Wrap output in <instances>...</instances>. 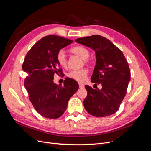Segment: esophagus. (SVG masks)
Returning a JSON list of instances; mask_svg holds the SVG:
<instances>
[{"instance_id":"esophagus-1","label":"esophagus","mask_w":151,"mask_h":151,"mask_svg":"<svg viewBox=\"0 0 151 151\" xmlns=\"http://www.w3.org/2000/svg\"><path fill=\"white\" fill-rule=\"evenodd\" d=\"M79 86L81 89H83L84 88V85L82 83H79Z\"/></svg>"}]
</instances>
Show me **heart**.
I'll use <instances>...</instances> for the list:
<instances>
[{"instance_id":"heart-1","label":"heart","mask_w":151,"mask_h":151,"mask_svg":"<svg viewBox=\"0 0 151 151\" xmlns=\"http://www.w3.org/2000/svg\"><path fill=\"white\" fill-rule=\"evenodd\" d=\"M70 52L77 55L81 58L87 61L90 55V52L88 48L81 45H77L70 48ZM56 59L58 63L62 67H65L67 66V57L65 52L63 49L59 50L56 55ZM89 71L86 68H83L77 70H71L67 74L68 78L75 80L79 83H84L88 78Z\"/></svg>"}]
</instances>
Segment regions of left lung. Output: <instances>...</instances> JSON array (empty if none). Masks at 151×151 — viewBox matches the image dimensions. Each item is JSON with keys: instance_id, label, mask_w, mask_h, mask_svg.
Wrapping results in <instances>:
<instances>
[{"instance_id": "8db88e82", "label": "left lung", "mask_w": 151, "mask_h": 151, "mask_svg": "<svg viewBox=\"0 0 151 151\" xmlns=\"http://www.w3.org/2000/svg\"><path fill=\"white\" fill-rule=\"evenodd\" d=\"M75 41L95 51L96 64L91 81L102 85L101 89L85 86L88 91L84 100L86 110L96 117L113 115L119 109L130 80L129 63L124 55L110 40L100 35L77 38Z\"/></svg>"}]
</instances>
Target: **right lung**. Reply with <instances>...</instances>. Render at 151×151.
Returning <instances> with one entry per match:
<instances>
[{
  "label": "right lung",
  "mask_w": 151,
  "mask_h": 151,
  "mask_svg": "<svg viewBox=\"0 0 151 151\" xmlns=\"http://www.w3.org/2000/svg\"><path fill=\"white\" fill-rule=\"evenodd\" d=\"M72 42L56 35L45 36L31 47L22 63V70L28 74L24 85L29 99L36 111L45 118L61 116L68 100L79 89L78 83L70 78L62 86L53 81L54 74H63L56 59L57 52Z\"/></svg>",
  "instance_id": "right-lung-1"
}]
</instances>
